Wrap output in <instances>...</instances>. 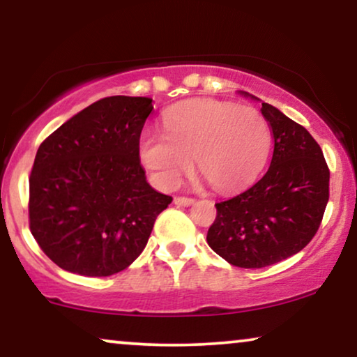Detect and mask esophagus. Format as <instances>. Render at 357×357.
I'll list each match as a JSON object with an SVG mask.
<instances>
[{
	"label": "esophagus",
	"instance_id": "1",
	"mask_svg": "<svg viewBox=\"0 0 357 357\" xmlns=\"http://www.w3.org/2000/svg\"><path fill=\"white\" fill-rule=\"evenodd\" d=\"M174 204H176V206L188 207V206H192L194 199H191V197H183V196H176V197H174Z\"/></svg>",
	"mask_w": 357,
	"mask_h": 357
}]
</instances>
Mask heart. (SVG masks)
Listing matches in <instances>:
<instances>
[{"label":"heart","instance_id":"obj_1","mask_svg":"<svg viewBox=\"0 0 357 357\" xmlns=\"http://www.w3.org/2000/svg\"><path fill=\"white\" fill-rule=\"evenodd\" d=\"M163 132H145L139 142L142 165L163 189H174L197 168L218 192L250 186L268 161L271 129L263 114L250 106L217 99H191L163 116Z\"/></svg>","mask_w":357,"mask_h":357}]
</instances>
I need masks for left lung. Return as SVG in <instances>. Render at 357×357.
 I'll use <instances>...</instances> for the list:
<instances>
[{
  "instance_id": "left-lung-1",
  "label": "left lung",
  "mask_w": 357,
  "mask_h": 357,
  "mask_svg": "<svg viewBox=\"0 0 357 357\" xmlns=\"http://www.w3.org/2000/svg\"><path fill=\"white\" fill-rule=\"evenodd\" d=\"M261 114L274 139L269 169L245 192L217 202L207 231L208 246L245 269L266 268L305 248L330 197V169L305 127L268 102Z\"/></svg>"
}]
</instances>
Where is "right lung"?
<instances>
[{
  "label": "right lung",
  "instance_id": "obj_1",
  "mask_svg": "<svg viewBox=\"0 0 357 357\" xmlns=\"http://www.w3.org/2000/svg\"><path fill=\"white\" fill-rule=\"evenodd\" d=\"M150 98L109 96L42 142L29 178V228L70 273L106 278L139 258L173 197L146 183L139 142Z\"/></svg>",
  "mask_w": 357,
  "mask_h": 357
}]
</instances>
